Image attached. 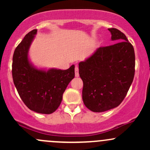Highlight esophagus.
<instances>
[{
  "instance_id": "34e87169",
  "label": "esophagus",
  "mask_w": 150,
  "mask_h": 150,
  "mask_svg": "<svg viewBox=\"0 0 150 150\" xmlns=\"http://www.w3.org/2000/svg\"><path fill=\"white\" fill-rule=\"evenodd\" d=\"M75 77H79V68L78 67H77V65H75Z\"/></svg>"
}]
</instances>
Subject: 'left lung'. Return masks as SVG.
I'll return each mask as SVG.
<instances>
[{
	"mask_svg": "<svg viewBox=\"0 0 150 150\" xmlns=\"http://www.w3.org/2000/svg\"><path fill=\"white\" fill-rule=\"evenodd\" d=\"M117 43L99 47L90 57L79 63L83 82L82 100L94 112H104L123 101L135 75L133 46L116 28L108 29Z\"/></svg>",
	"mask_w": 150,
	"mask_h": 150,
	"instance_id": "obj_1",
	"label": "left lung"
}]
</instances>
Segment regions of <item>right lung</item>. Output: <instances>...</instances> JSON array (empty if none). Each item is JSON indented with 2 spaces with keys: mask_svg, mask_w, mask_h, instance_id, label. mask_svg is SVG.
Wrapping results in <instances>:
<instances>
[{
  "mask_svg": "<svg viewBox=\"0 0 150 150\" xmlns=\"http://www.w3.org/2000/svg\"><path fill=\"white\" fill-rule=\"evenodd\" d=\"M37 30L24 37L14 51L12 74L20 98L30 110L50 114L61 104L63 94L75 77V65L63 70H38L30 63L28 51Z\"/></svg>",
  "mask_w": 150,
  "mask_h": 150,
  "instance_id": "add662e5",
  "label": "right lung"
}]
</instances>
